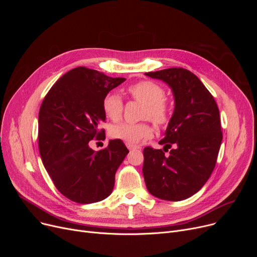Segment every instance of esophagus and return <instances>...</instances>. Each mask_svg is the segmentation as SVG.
<instances>
[{"label": "esophagus", "mask_w": 257, "mask_h": 257, "mask_svg": "<svg viewBox=\"0 0 257 257\" xmlns=\"http://www.w3.org/2000/svg\"><path fill=\"white\" fill-rule=\"evenodd\" d=\"M126 146H127V148H128L129 150H136V149H141V148H140L139 146H136V145L130 144V143H127V144H126Z\"/></svg>", "instance_id": "34e87169"}]
</instances>
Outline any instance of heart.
I'll use <instances>...</instances> for the list:
<instances>
[{"label":"heart","instance_id":"1","mask_svg":"<svg viewBox=\"0 0 257 257\" xmlns=\"http://www.w3.org/2000/svg\"><path fill=\"white\" fill-rule=\"evenodd\" d=\"M130 96L144 104L141 118L150 119L159 127L165 126L171 115V105L166 97V90L154 81L145 80L132 84L127 88ZM102 108L105 115L117 121L123 116L124 103L118 94L114 92L107 93L102 101ZM111 137L130 144H137L152 137V128L148 121L141 123H121L111 127Z\"/></svg>","mask_w":257,"mask_h":257}]
</instances>
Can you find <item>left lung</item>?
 Instances as JSON below:
<instances>
[{
    "instance_id": "8db88e82",
    "label": "left lung",
    "mask_w": 257,
    "mask_h": 257,
    "mask_svg": "<svg viewBox=\"0 0 257 257\" xmlns=\"http://www.w3.org/2000/svg\"><path fill=\"white\" fill-rule=\"evenodd\" d=\"M146 75L170 85L175 109L159 142L164 150L144 149L145 182L153 196L181 201L201 190L217 164L223 139L220 111L209 90L188 70L171 67Z\"/></svg>"
}]
</instances>
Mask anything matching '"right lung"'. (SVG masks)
<instances>
[{"label":"right lung","instance_id":"right-lung-1","mask_svg":"<svg viewBox=\"0 0 257 257\" xmlns=\"http://www.w3.org/2000/svg\"><path fill=\"white\" fill-rule=\"evenodd\" d=\"M125 80L78 66L57 80L40 106V157L57 190L77 203H94L109 196L115 172L129 152L118 139L100 151L88 146L93 139H105L99 128L106 117L102 101Z\"/></svg>","mask_w":257,"mask_h":257}]
</instances>
